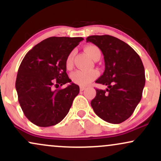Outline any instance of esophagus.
Segmentation results:
<instances>
[{
    "mask_svg": "<svg viewBox=\"0 0 161 161\" xmlns=\"http://www.w3.org/2000/svg\"><path fill=\"white\" fill-rule=\"evenodd\" d=\"M86 89V87H83V86H80V91L82 92Z\"/></svg>",
    "mask_w": 161,
    "mask_h": 161,
    "instance_id": "obj_1",
    "label": "esophagus"
}]
</instances>
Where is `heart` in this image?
Listing matches in <instances>:
<instances>
[{"instance_id":"heart-1","label":"heart","mask_w":161,"mask_h":161,"mask_svg":"<svg viewBox=\"0 0 161 161\" xmlns=\"http://www.w3.org/2000/svg\"><path fill=\"white\" fill-rule=\"evenodd\" d=\"M85 50L91 57V58L95 60L98 56H101V51L95 45H87L85 47ZM75 54V51H72L66 57L65 60V66L66 69H71L73 64V57ZM97 73L95 70H85V69H77L70 75V78L75 84L79 85L80 86H87L89 85L92 81L97 78Z\"/></svg>"}]
</instances>
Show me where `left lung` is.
<instances>
[{"mask_svg": "<svg viewBox=\"0 0 161 161\" xmlns=\"http://www.w3.org/2000/svg\"><path fill=\"white\" fill-rule=\"evenodd\" d=\"M86 42L102 51L105 69L95 82L108 86L106 90L96 89L92 108L103 120L123 123L133 114L142 99L145 75L141 58L128 44L114 36H92Z\"/></svg>", "mask_w": 161, "mask_h": 161, "instance_id": "1", "label": "left lung"}]
</instances>
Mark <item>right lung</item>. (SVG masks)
Returning a JSON list of instances; mask_svg holds the SVG:
<instances>
[{
    "instance_id": "right-lung-1",
    "label": "right lung",
    "mask_w": 161,
    "mask_h": 161,
    "mask_svg": "<svg viewBox=\"0 0 161 161\" xmlns=\"http://www.w3.org/2000/svg\"><path fill=\"white\" fill-rule=\"evenodd\" d=\"M81 37H50L32 47L18 69L16 89L22 110L29 121L41 127L54 125L64 119L79 86L66 73V57L82 41Z\"/></svg>"
}]
</instances>
